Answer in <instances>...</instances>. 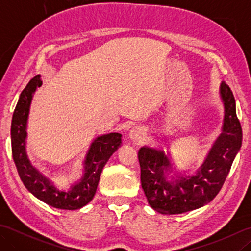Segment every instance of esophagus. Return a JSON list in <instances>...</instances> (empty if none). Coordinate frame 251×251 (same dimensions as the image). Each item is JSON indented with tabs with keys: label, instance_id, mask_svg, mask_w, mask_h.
I'll use <instances>...</instances> for the list:
<instances>
[{
	"label": "esophagus",
	"instance_id": "obj_1",
	"mask_svg": "<svg viewBox=\"0 0 251 251\" xmlns=\"http://www.w3.org/2000/svg\"><path fill=\"white\" fill-rule=\"evenodd\" d=\"M143 137H145V130L141 127L136 126L129 131L130 140L134 142H141L143 140Z\"/></svg>",
	"mask_w": 251,
	"mask_h": 251
}]
</instances>
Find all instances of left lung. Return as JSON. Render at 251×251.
Listing matches in <instances>:
<instances>
[{
  "label": "left lung",
  "mask_w": 251,
  "mask_h": 251,
  "mask_svg": "<svg viewBox=\"0 0 251 251\" xmlns=\"http://www.w3.org/2000/svg\"><path fill=\"white\" fill-rule=\"evenodd\" d=\"M219 95L225 109L221 134L193 174L177 169L169 147L166 153L162 148L139 149L142 189L149 205L159 214L177 215L199 209L214 200L225 183L242 147L243 132L235 99L225 82L220 84Z\"/></svg>",
  "instance_id": "left-lung-1"
}]
</instances>
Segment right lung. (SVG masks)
Wrapping results in <instances>:
<instances>
[{
    "mask_svg": "<svg viewBox=\"0 0 251 251\" xmlns=\"http://www.w3.org/2000/svg\"><path fill=\"white\" fill-rule=\"evenodd\" d=\"M40 86H42V79L40 74H37L21 92L15 108L10 127L14 162L26 190L37 200L58 209L76 210L86 206L94 199L104 165L122 146V135L110 132L96 137L85 154L81 177L69 188H61L33 166L26 153L30 106L34 93Z\"/></svg>",
    "mask_w": 251,
    "mask_h": 251,
    "instance_id": "right-lung-1",
    "label": "right lung"
}]
</instances>
